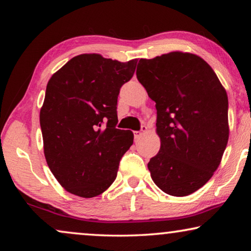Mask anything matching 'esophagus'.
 I'll use <instances>...</instances> for the list:
<instances>
[{"instance_id":"1","label":"esophagus","mask_w":251,"mask_h":251,"mask_svg":"<svg viewBox=\"0 0 251 251\" xmlns=\"http://www.w3.org/2000/svg\"><path fill=\"white\" fill-rule=\"evenodd\" d=\"M147 130H148L147 126H146V125H143V126L141 127V130H139V131H134L135 138H136V139H139V138H141V136H142L144 133H146Z\"/></svg>"}]
</instances>
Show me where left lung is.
<instances>
[{"label":"left lung","instance_id":"obj_1","mask_svg":"<svg viewBox=\"0 0 251 251\" xmlns=\"http://www.w3.org/2000/svg\"><path fill=\"white\" fill-rule=\"evenodd\" d=\"M136 75L157 109L160 150L147 165L151 179L172 196L193 194L212 177L226 150V90L201 57L178 50L141 58Z\"/></svg>","mask_w":251,"mask_h":251}]
</instances>
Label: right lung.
Wrapping results in <instances>:
<instances>
[{"mask_svg":"<svg viewBox=\"0 0 251 251\" xmlns=\"http://www.w3.org/2000/svg\"><path fill=\"white\" fill-rule=\"evenodd\" d=\"M136 64L137 58L122 63L80 54L50 78L40 112L44 155L69 193L92 198L115 180L134 141L133 131L116 128L117 97Z\"/></svg>","mask_w":251,"mask_h":251,"instance_id":"add662e5","label":"right lung"}]
</instances>
